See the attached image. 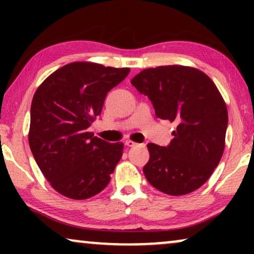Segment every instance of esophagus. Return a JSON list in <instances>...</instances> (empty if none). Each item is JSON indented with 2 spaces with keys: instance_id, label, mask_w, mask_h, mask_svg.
I'll return each instance as SVG.
<instances>
[{
  "instance_id": "1",
  "label": "esophagus",
  "mask_w": 254,
  "mask_h": 254,
  "mask_svg": "<svg viewBox=\"0 0 254 254\" xmlns=\"http://www.w3.org/2000/svg\"><path fill=\"white\" fill-rule=\"evenodd\" d=\"M125 144L127 145V147H135V145H137L136 142L131 141V140H127L126 142H125Z\"/></svg>"
}]
</instances>
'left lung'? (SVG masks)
Segmentation results:
<instances>
[{
	"label": "left lung",
	"mask_w": 254,
	"mask_h": 254,
	"mask_svg": "<svg viewBox=\"0 0 254 254\" xmlns=\"http://www.w3.org/2000/svg\"><path fill=\"white\" fill-rule=\"evenodd\" d=\"M130 83L150 99L156 117L177 125L168 147L147 144L145 178L169 195L200 189L225 147L228 110L217 86L203 71L179 64L144 69Z\"/></svg>",
	"instance_id": "1"
}]
</instances>
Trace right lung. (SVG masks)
Masks as SVG:
<instances>
[{"label": "right lung", "mask_w": 254, "mask_h": 254, "mask_svg": "<svg viewBox=\"0 0 254 254\" xmlns=\"http://www.w3.org/2000/svg\"><path fill=\"white\" fill-rule=\"evenodd\" d=\"M129 71L71 62L48 76L34 93L29 144L45 178L62 195L85 200L110 183L124 143H109L88 128L102 113L107 92Z\"/></svg>", "instance_id": "right-lung-1"}]
</instances>
